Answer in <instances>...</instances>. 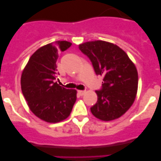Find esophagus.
<instances>
[{"label":"esophagus","instance_id":"esophagus-1","mask_svg":"<svg viewBox=\"0 0 161 161\" xmlns=\"http://www.w3.org/2000/svg\"><path fill=\"white\" fill-rule=\"evenodd\" d=\"M78 93H79L80 96H83L84 94L86 93V91L85 90H78Z\"/></svg>","mask_w":161,"mask_h":161}]
</instances>
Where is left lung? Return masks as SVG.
Segmentation results:
<instances>
[{
  "label": "left lung",
  "instance_id": "1",
  "mask_svg": "<svg viewBox=\"0 0 161 161\" xmlns=\"http://www.w3.org/2000/svg\"><path fill=\"white\" fill-rule=\"evenodd\" d=\"M90 58L97 75L103 78L97 90V102L90 108L96 118L111 121L120 118L132 105L138 89V72L127 53L117 45L102 40L80 44Z\"/></svg>",
  "mask_w": 161,
  "mask_h": 161
}]
</instances>
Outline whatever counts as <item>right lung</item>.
Masks as SVG:
<instances>
[{"mask_svg":"<svg viewBox=\"0 0 161 161\" xmlns=\"http://www.w3.org/2000/svg\"><path fill=\"white\" fill-rule=\"evenodd\" d=\"M68 41L50 43L30 57L21 77V88L32 113L41 120L57 123L70 115L76 100L75 90L59 86L57 60L71 47Z\"/></svg>","mask_w":161,"mask_h":161,"instance_id":"obj_1","label":"right lung"}]
</instances>
